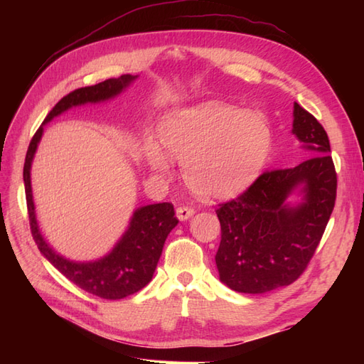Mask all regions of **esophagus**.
I'll list each match as a JSON object with an SVG mask.
<instances>
[{
  "mask_svg": "<svg viewBox=\"0 0 364 364\" xmlns=\"http://www.w3.org/2000/svg\"><path fill=\"white\" fill-rule=\"evenodd\" d=\"M176 214H178V218L183 222V220H188L190 217L194 215V209L191 206H179L176 209Z\"/></svg>",
  "mask_w": 364,
  "mask_h": 364,
  "instance_id": "1",
  "label": "esophagus"
}]
</instances>
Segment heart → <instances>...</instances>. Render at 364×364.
Segmentation results:
<instances>
[{"label": "heart", "mask_w": 364, "mask_h": 364, "mask_svg": "<svg viewBox=\"0 0 364 364\" xmlns=\"http://www.w3.org/2000/svg\"><path fill=\"white\" fill-rule=\"evenodd\" d=\"M159 134L165 150L153 141L144 146L149 167L164 176L170 158L179 161L186 185L208 199L243 191L266 165L273 142L266 119L218 102L171 112Z\"/></svg>", "instance_id": "b5f03b06"}]
</instances>
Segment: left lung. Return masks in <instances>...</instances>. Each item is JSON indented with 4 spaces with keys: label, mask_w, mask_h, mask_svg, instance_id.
<instances>
[{
    "label": "left lung",
    "mask_w": 364,
    "mask_h": 364,
    "mask_svg": "<svg viewBox=\"0 0 364 364\" xmlns=\"http://www.w3.org/2000/svg\"><path fill=\"white\" fill-rule=\"evenodd\" d=\"M293 134L308 158L293 168L267 170L249 188L215 209L222 241L215 264L222 282L240 293H266L294 282L310 264L333 214L337 173L323 126L294 103ZM299 183L306 202L284 199Z\"/></svg>",
    "instance_id": "obj_1"
}]
</instances>
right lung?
Segmentation results:
<instances>
[{
    "label": "right lung",
    "mask_w": 364,
    "mask_h": 364,
    "mask_svg": "<svg viewBox=\"0 0 364 364\" xmlns=\"http://www.w3.org/2000/svg\"><path fill=\"white\" fill-rule=\"evenodd\" d=\"M134 79L135 75L124 74L118 77V79H107L92 86L79 87V90H74L73 92L65 95L51 109L50 114L43 119L42 126L33 135L24 162V185L28 222L33 240L38 245V249L63 277H67L77 287L102 297V299L112 301L123 299L126 296L139 291L151 281L153 273H155L158 261L161 258L165 240H167L171 229L178 225L173 205L164 202L136 209V213L132 217L127 232L107 257L94 262H73L59 257L46 243V240L42 238L39 232L31 196L30 167L38 142L42 136L43 124L47 121L67 111L71 106L83 105L87 102L95 103L107 100V98L123 91Z\"/></svg>",
    "instance_id": "obj_1"
}]
</instances>
